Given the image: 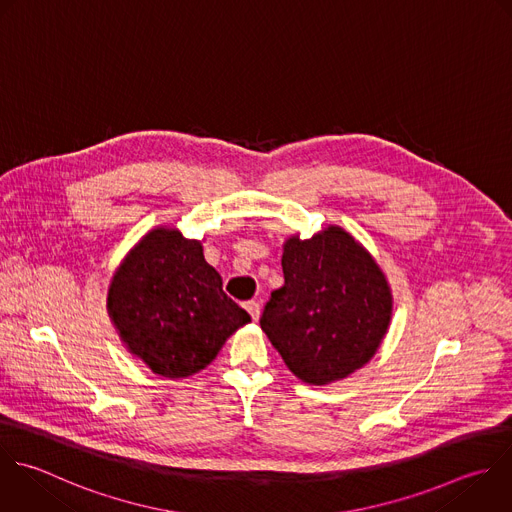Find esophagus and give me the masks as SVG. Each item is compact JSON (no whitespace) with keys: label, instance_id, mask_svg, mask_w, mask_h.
<instances>
[{"label":"esophagus","instance_id":"34e87169","mask_svg":"<svg viewBox=\"0 0 512 512\" xmlns=\"http://www.w3.org/2000/svg\"><path fill=\"white\" fill-rule=\"evenodd\" d=\"M244 308L252 316V320H258V316H260V302L248 300V302H244Z\"/></svg>","mask_w":512,"mask_h":512}]
</instances>
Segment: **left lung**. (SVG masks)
I'll return each instance as SVG.
<instances>
[{"mask_svg":"<svg viewBox=\"0 0 512 512\" xmlns=\"http://www.w3.org/2000/svg\"><path fill=\"white\" fill-rule=\"evenodd\" d=\"M284 286L274 290L260 326L286 366L308 384H328L364 366L392 310L390 288L370 254L342 228L310 240L290 238Z\"/></svg>","mask_w":512,"mask_h":512,"instance_id":"1","label":"left lung"}]
</instances>
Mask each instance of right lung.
I'll use <instances>...</instances> for the list:
<instances>
[{
    "label": "right lung",
    "mask_w": 512,
    "mask_h": 512,
    "mask_svg": "<svg viewBox=\"0 0 512 512\" xmlns=\"http://www.w3.org/2000/svg\"><path fill=\"white\" fill-rule=\"evenodd\" d=\"M108 308L130 352L168 378L202 370L250 322L200 242L176 230H154L132 250L112 280Z\"/></svg>",
    "instance_id": "1"
}]
</instances>
